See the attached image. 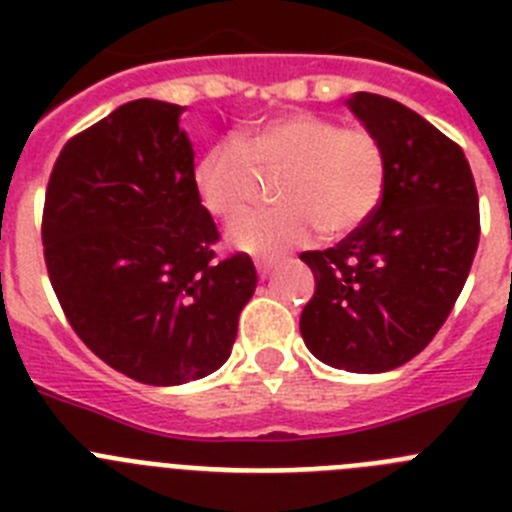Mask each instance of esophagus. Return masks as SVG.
Here are the masks:
<instances>
[{"instance_id": "34e87169", "label": "esophagus", "mask_w": 512, "mask_h": 512, "mask_svg": "<svg viewBox=\"0 0 512 512\" xmlns=\"http://www.w3.org/2000/svg\"><path fill=\"white\" fill-rule=\"evenodd\" d=\"M271 269H274V259H256V271H259V279L269 277Z\"/></svg>"}]
</instances>
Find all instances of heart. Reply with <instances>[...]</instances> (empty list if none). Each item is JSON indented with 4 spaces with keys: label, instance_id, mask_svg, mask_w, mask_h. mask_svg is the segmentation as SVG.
Wrapping results in <instances>:
<instances>
[{
    "label": "heart",
    "instance_id": "heart-1",
    "mask_svg": "<svg viewBox=\"0 0 512 512\" xmlns=\"http://www.w3.org/2000/svg\"><path fill=\"white\" fill-rule=\"evenodd\" d=\"M282 174L279 207L251 212L230 228V243L248 253L300 246L315 230L343 238L374 215L387 187V156L372 130L341 128L333 117L284 112L217 140L197 158L194 192L220 220H233L259 197L261 176Z\"/></svg>",
    "mask_w": 512,
    "mask_h": 512
}]
</instances>
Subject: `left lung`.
Listing matches in <instances>:
<instances>
[{
    "instance_id": "8db88e82",
    "label": "left lung",
    "mask_w": 512,
    "mask_h": 512,
    "mask_svg": "<svg viewBox=\"0 0 512 512\" xmlns=\"http://www.w3.org/2000/svg\"><path fill=\"white\" fill-rule=\"evenodd\" d=\"M348 107L382 140L387 187L361 228L300 256L315 274L300 333L323 364L379 374L408 364L449 318L477 253L479 197L464 151L418 112L369 92Z\"/></svg>"
}]
</instances>
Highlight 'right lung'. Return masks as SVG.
I'll return each instance as SVG.
<instances>
[{
  "instance_id": "right-lung-1",
  "label": "right lung",
  "mask_w": 512,
  "mask_h": 512,
  "mask_svg": "<svg viewBox=\"0 0 512 512\" xmlns=\"http://www.w3.org/2000/svg\"><path fill=\"white\" fill-rule=\"evenodd\" d=\"M184 107L135 99L63 146L43 207V253L76 336L125 377L171 387L228 361L256 289L248 253L215 261L194 192Z\"/></svg>"
}]
</instances>
